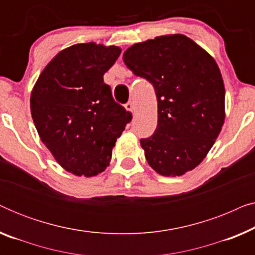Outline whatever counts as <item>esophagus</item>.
<instances>
[{
	"label": "esophagus",
	"mask_w": 255,
	"mask_h": 255,
	"mask_svg": "<svg viewBox=\"0 0 255 255\" xmlns=\"http://www.w3.org/2000/svg\"><path fill=\"white\" fill-rule=\"evenodd\" d=\"M125 109H127L128 111H130V113H133V109H134L133 103H132L131 101H130V102H128L127 104H125Z\"/></svg>",
	"instance_id": "obj_1"
}]
</instances>
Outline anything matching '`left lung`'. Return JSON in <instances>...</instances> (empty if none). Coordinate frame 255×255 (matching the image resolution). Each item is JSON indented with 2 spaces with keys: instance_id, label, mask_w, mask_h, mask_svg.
Wrapping results in <instances>:
<instances>
[{
  "instance_id": "left-lung-1",
  "label": "left lung",
  "mask_w": 255,
  "mask_h": 255,
  "mask_svg": "<svg viewBox=\"0 0 255 255\" xmlns=\"http://www.w3.org/2000/svg\"><path fill=\"white\" fill-rule=\"evenodd\" d=\"M134 75L154 87L158 125L140 144L149 166L179 176L200 165L225 118V89L210 54L183 34L134 44L123 55Z\"/></svg>"
}]
</instances>
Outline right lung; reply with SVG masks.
<instances>
[{"label":"right lung","instance_id":"add662e5","mask_svg":"<svg viewBox=\"0 0 255 255\" xmlns=\"http://www.w3.org/2000/svg\"><path fill=\"white\" fill-rule=\"evenodd\" d=\"M120 54L117 46L73 45L52 59L31 93V115L41 141L75 175L103 172L132 120L103 81Z\"/></svg>","mask_w":255,"mask_h":255}]
</instances>
